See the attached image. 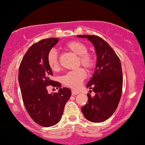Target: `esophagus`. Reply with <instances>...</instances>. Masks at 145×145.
Wrapping results in <instances>:
<instances>
[{"instance_id":"1","label":"esophagus","mask_w":145,"mask_h":145,"mask_svg":"<svg viewBox=\"0 0 145 145\" xmlns=\"http://www.w3.org/2000/svg\"><path fill=\"white\" fill-rule=\"evenodd\" d=\"M79 94V92H78V91L75 90H72V95H77Z\"/></svg>"}]
</instances>
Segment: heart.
<instances>
[{"label": "heart", "instance_id": "obj_1", "mask_svg": "<svg viewBox=\"0 0 145 145\" xmlns=\"http://www.w3.org/2000/svg\"><path fill=\"white\" fill-rule=\"evenodd\" d=\"M65 49L78 55L79 63L85 68L90 70L94 65V59L92 54L87 52L88 47L84 43L79 41H72L65 45ZM47 64L53 71L59 69V62L57 51L54 49H51L47 54ZM86 72L82 68L77 69L74 71H69L61 77V82L67 87L77 88L82 84L83 80L86 78Z\"/></svg>", "mask_w": 145, "mask_h": 145}]
</instances>
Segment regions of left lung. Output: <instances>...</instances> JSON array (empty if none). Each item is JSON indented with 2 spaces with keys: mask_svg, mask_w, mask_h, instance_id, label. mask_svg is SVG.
<instances>
[{
  "mask_svg": "<svg viewBox=\"0 0 145 145\" xmlns=\"http://www.w3.org/2000/svg\"><path fill=\"white\" fill-rule=\"evenodd\" d=\"M77 37L90 41L97 56L94 73L86 85L96 94L93 97L87 94L88 102L81 110L90 121H105L116 110L121 96L123 73L120 59L110 45L101 37L90 35Z\"/></svg>",
  "mask_w": 145,
  "mask_h": 145,
  "instance_id": "1",
  "label": "left lung"
}]
</instances>
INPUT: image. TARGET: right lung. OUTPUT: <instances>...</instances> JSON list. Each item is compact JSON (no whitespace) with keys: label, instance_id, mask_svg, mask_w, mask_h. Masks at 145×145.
I'll use <instances>...</instances> for the list:
<instances>
[{"label":"right lung","instance_id":"1","mask_svg":"<svg viewBox=\"0 0 145 145\" xmlns=\"http://www.w3.org/2000/svg\"><path fill=\"white\" fill-rule=\"evenodd\" d=\"M58 41L52 37L33 44L19 67L18 82L25 108L36 123L45 127L59 122L71 96L70 89L61 88L60 83L51 80L53 72L47 64V54ZM49 85L59 88V92L49 94Z\"/></svg>","mask_w":145,"mask_h":145}]
</instances>
